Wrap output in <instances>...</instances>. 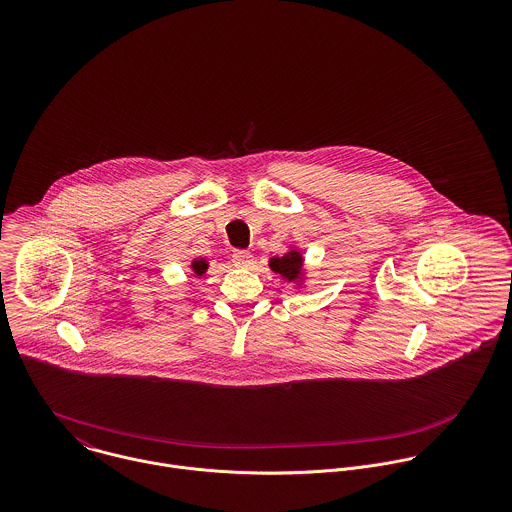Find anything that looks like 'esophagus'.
I'll list each match as a JSON object with an SVG mask.
<instances>
[{"instance_id":"34e87169","label":"esophagus","mask_w":512,"mask_h":512,"mask_svg":"<svg viewBox=\"0 0 512 512\" xmlns=\"http://www.w3.org/2000/svg\"><path fill=\"white\" fill-rule=\"evenodd\" d=\"M254 264V256L250 252H244V250H238L232 254V266L236 268H250Z\"/></svg>"}]
</instances>
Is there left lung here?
Listing matches in <instances>:
<instances>
[{
    "label": "left lung",
    "instance_id": "1",
    "mask_svg": "<svg viewBox=\"0 0 512 512\" xmlns=\"http://www.w3.org/2000/svg\"><path fill=\"white\" fill-rule=\"evenodd\" d=\"M268 266L274 274H280L284 282L293 284L295 290H303L307 282V268L303 252L297 246H290L286 254L274 256L268 260Z\"/></svg>",
    "mask_w": 512,
    "mask_h": 512
}]
</instances>
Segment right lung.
I'll use <instances>...</instances> for the list:
<instances>
[{"instance_id":"obj_1","label":"right lung","mask_w":512,"mask_h":512,"mask_svg":"<svg viewBox=\"0 0 512 512\" xmlns=\"http://www.w3.org/2000/svg\"><path fill=\"white\" fill-rule=\"evenodd\" d=\"M189 268L193 270V274H195L197 278H201V276H205L207 270H209V260H205V258H195Z\"/></svg>"}]
</instances>
